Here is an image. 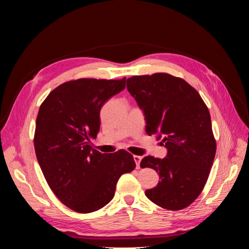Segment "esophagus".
I'll list each match as a JSON object with an SVG mask.
<instances>
[{"label":"esophagus","instance_id":"obj_1","mask_svg":"<svg viewBox=\"0 0 249 249\" xmlns=\"http://www.w3.org/2000/svg\"><path fill=\"white\" fill-rule=\"evenodd\" d=\"M141 159H142V157H140V156H134V160H135V162H136L137 168H139V166H140Z\"/></svg>","mask_w":249,"mask_h":249}]
</instances>
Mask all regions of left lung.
<instances>
[{
	"mask_svg": "<svg viewBox=\"0 0 249 249\" xmlns=\"http://www.w3.org/2000/svg\"><path fill=\"white\" fill-rule=\"evenodd\" d=\"M126 88L144 112L146 134L162 138L168 150L164 159H142L140 167L155 169L161 178L145 195L166 210H183L199 196L216 154L207 105L184 79L166 72L133 76Z\"/></svg>",
	"mask_w": 249,
	"mask_h": 249,
	"instance_id": "obj_1",
	"label": "left lung"
}]
</instances>
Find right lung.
<instances>
[{
  "label": "right lung",
  "mask_w": 249,
  "mask_h": 249,
  "mask_svg": "<svg viewBox=\"0 0 249 249\" xmlns=\"http://www.w3.org/2000/svg\"><path fill=\"white\" fill-rule=\"evenodd\" d=\"M124 86L125 78L71 80L40 105L34 133L37 161L57 198L78 213L106 206L120 176L136 167L126 150L102 154L89 143L100 131L103 105Z\"/></svg>",
  "instance_id": "1"
}]
</instances>
